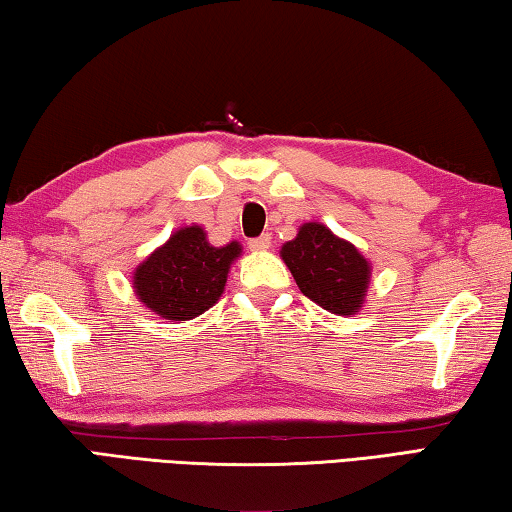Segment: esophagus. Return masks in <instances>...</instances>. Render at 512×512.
I'll return each mask as SVG.
<instances>
[{
  "label": "esophagus",
  "instance_id": "1",
  "mask_svg": "<svg viewBox=\"0 0 512 512\" xmlns=\"http://www.w3.org/2000/svg\"><path fill=\"white\" fill-rule=\"evenodd\" d=\"M248 246H250V250H255V253H262V250L271 248V235H262L257 239H250Z\"/></svg>",
  "mask_w": 512,
  "mask_h": 512
}]
</instances>
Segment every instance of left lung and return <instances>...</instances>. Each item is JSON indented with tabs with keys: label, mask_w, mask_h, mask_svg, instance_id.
Returning <instances> with one entry per match:
<instances>
[{
	"label": "left lung",
	"mask_w": 512,
	"mask_h": 512,
	"mask_svg": "<svg viewBox=\"0 0 512 512\" xmlns=\"http://www.w3.org/2000/svg\"><path fill=\"white\" fill-rule=\"evenodd\" d=\"M298 289L336 316H354L368 296L372 266L359 248L318 221L302 223L280 250Z\"/></svg>",
	"instance_id": "left-lung-1"
}]
</instances>
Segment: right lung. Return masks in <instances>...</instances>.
I'll use <instances>...</instances> for the list:
<instances>
[{"instance_id": "obj_1", "label": "right lung", "mask_w": 512, "mask_h": 512, "mask_svg": "<svg viewBox=\"0 0 512 512\" xmlns=\"http://www.w3.org/2000/svg\"><path fill=\"white\" fill-rule=\"evenodd\" d=\"M239 255V241L212 246L201 225H185L135 268L133 291L169 323L192 320L216 305Z\"/></svg>"}]
</instances>
